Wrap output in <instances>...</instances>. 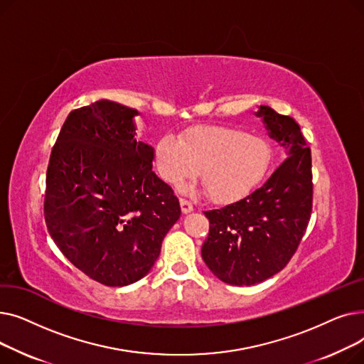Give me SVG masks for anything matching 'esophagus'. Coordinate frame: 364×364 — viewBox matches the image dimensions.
<instances>
[{
  "label": "esophagus",
  "mask_w": 364,
  "mask_h": 364,
  "mask_svg": "<svg viewBox=\"0 0 364 364\" xmlns=\"http://www.w3.org/2000/svg\"><path fill=\"white\" fill-rule=\"evenodd\" d=\"M180 206H181L183 214H188V213L193 211L192 202H188V200H186V199H180Z\"/></svg>",
  "instance_id": "1"
}]
</instances>
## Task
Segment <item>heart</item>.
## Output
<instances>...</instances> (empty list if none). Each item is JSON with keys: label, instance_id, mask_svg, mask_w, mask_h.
<instances>
[{"label": "heart", "instance_id": "1", "mask_svg": "<svg viewBox=\"0 0 364 364\" xmlns=\"http://www.w3.org/2000/svg\"><path fill=\"white\" fill-rule=\"evenodd\" d=\"M161 177L180 186L199 174L209 199L215 203L239 200L267 176L273 161L265 139L235 127H195L177 137L164 134L155 146Z\"/></svg>", "mask_w": 364, "mask_h": 364}]
</instances>
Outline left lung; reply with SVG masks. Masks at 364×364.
<instances>
[{"mask_svg": "<svg viewBox=\"0 0 364 364\" xmlns=\"http://www.w3.org/2000/svg\"><path fill=\"white\" fill-rule=\"evenodd\" d=\"M255 114L288 158L246 198L205 211L209 235L202 258L214 276L233 286H251L279 273L311 215V150L299 125L269 106H259Z\"/></svg>", "mask_w": 364, "mask_h": 364, "instance_id": "obj_1", "label": "left lung"}]
</instances>
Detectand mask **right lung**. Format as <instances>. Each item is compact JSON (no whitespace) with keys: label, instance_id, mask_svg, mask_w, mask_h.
I'll return each mask as SVG.
<instances>
[{"label":"right lung","instance_id":"obj_1","mask_svg":"<svg viewBox=\"0 0 364 364\" xmlns=\"http://www.w3.org/2000/svg\"><path fill=\"white\" fill-rule=\"evenodd\" d=\"M136 109L97 100L72 110L53 147L44 215L62 254L106 286L143 279L181 209L137 140Z\"/></svg>","mask_w":364,"mask_h":364}]
</instances>
